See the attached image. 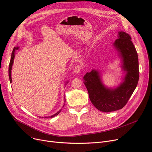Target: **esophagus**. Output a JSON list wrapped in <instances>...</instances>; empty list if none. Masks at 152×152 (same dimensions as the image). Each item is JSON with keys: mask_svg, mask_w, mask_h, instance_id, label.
I'll list each match as a JSON object with an SVG mask.
<instances>
[{"mask_svg": "<svg viewBox=\"0 0 152 152\" xmlns=\"http://www.w3.org/2000/svg\"><path fill=\"white\" fill-rule=\"evenodd\" d=\"M82 69H83V66L80 65H78L76 66V67L75 68V73H76L77 74L80 73Z\"/></svg>", "mask_w": 152, "mask_h": 152, "instance_id": "esophagus-1", "label": "esophagus"}]
</instances>
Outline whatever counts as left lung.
<instances>
[{
    "mask_svg": "<svg viewBox=\"0 0 152 152\" xmlns=\"http://www.w3.org/2000/svg\"><path fill=\"white\" fill-rule=\"evenodd\" d=\"M114 46L123 59V69L126 72L123 83L114 89L103 86L99 72L92 70L84 76V83L89 99L94 107L103 112H111L123 108L131 97L139 78L138 55L131 41V37L125 32L118 33Z\"/></svg>",
    "mask_w": 152,
    "mask_h": 152,
    "instance_id": "1",
    "label": "left lung"
}]
</instances>
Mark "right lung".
<instances>
[{"instance_id": "obj_1", "label": "right lung", "mask_w": 152, "mask_h": 152, "mask_svg": "<svg viewBox=\"0 0 152 152\" xmlns=\"http://www.w3.org/2000/svg\"><path fill=\"white\" fill-rule=\"evenodd\" d=\"M16 49H18V47H14V49H13V51H12V56H11V59H10V64H9V79H10V83H12V77H11V72H12V65H13V60H14V58H15V50ZM67 83H68V82H67ZM64 106V105H63ZM61 111V110L59 111H58L57 113H56L55 114H54L53 115H52V116H49V118H53V117H54V116H57V115H58L59 113H60V112ZM42 118H44L43 117H42ZM45 118H48V117H45Z\"/></svg>"}]
</instances>
